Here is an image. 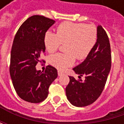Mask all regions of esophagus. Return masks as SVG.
<instances>
[{"label": "esophagus", "instance_id": "obj_1", "mask_svg": "<svg viewBox=\"0 0 124 124\" xmlns=\"http://www.w3.org/2000/svg\"><path fill=\"white\" fill-rule=\"evenodd\" d=\"M64 75V73H63L62 72L60 71V70L58 71V75H59V76H62V75Z\"/></svg>", "mask_w": 124, "mask_h": 124}]
</instances>
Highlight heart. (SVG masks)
<instances>
[{
	"mask_svg": "<svg viewBox=\"0 0 124 124\" xmlns=\"http://www.w3.org/2000/svg\"><path fill=\"white\" fill-rule=\"evenodd\" d=\"M97 39V29L93 25L65 21L58 26L57 33L46 31L44 42L49 53L56 52L62 44H67V54L57 53L49 58L52 66L64 70L74 64L75 56L80 60L85 59L95 46Z\"/></svg>",
	"mask_w": 124,
	"mask_h": 124,
	"instance_id": "1",
	"label": "heart"
}]
</instances>
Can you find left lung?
Segmentation results:
<instances>
[{
    "label": "left lung",
    "instance_id": "8db88e82",
    "mask_svg": "<svg viewBox=\"0 0 124 124\" xmlns=\"http://www.w3.org/2000/svg\"><path fill=\"white\" fill-rule=\"evenodd\" d=\"M97 32V42L90 54L72 69L79 75V79L69 76L70 83L65 89L67 100L77 107L89 106L99 98L111 70V54L108 35L100 25ZM81 76H85L84 81L80 79Z\"/></svg>",
    "mask_w": 124,
    "mask_h": 124
}]
</instances>
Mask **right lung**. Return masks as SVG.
<instances>
[{"label": "right lung", "instance_id": "1", "mask_svg": "<svg viewBox=\"0 0 124 124\" xmlns=\"http://www.w3.org/2000/svg\"><path fill=\"white\" fill-rule=\"evenodd\" d=\"M54 23L42 16H32L22 23L14 37L10 75L16 92L25 101L38 103L44 101L50 85L57 78V70L51 65L44 72L36 68L45 52V33Z\"/></svg>", "mask_w": 124, "mask_h": 124}]
</instances>
